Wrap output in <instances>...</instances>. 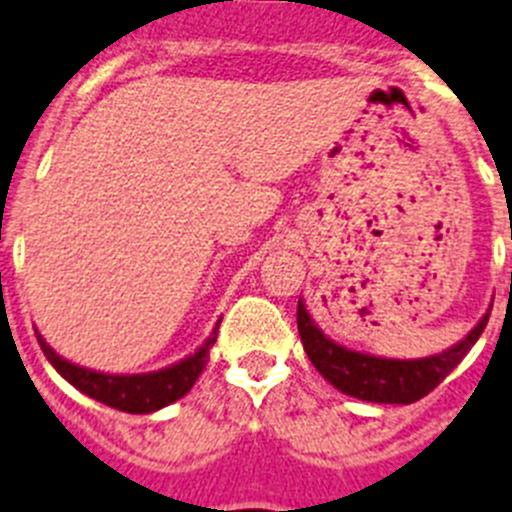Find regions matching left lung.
Here are the masks:
<instances>
[{
	"mask_svg": "<svg viewBox=\"0 0 512 512\" xmlns=\"http://www.w3.org/2000/svg\"><path fill=\"white\" fill-rule=\"evenodd\" d=\"M487 320H490V310L469 330L467 338H461L456 346L436 356L382 359V356L361 354V351H351L341 343L330 341L323 330L312 323L305 302H297V330H300L302 346L312 366L343 395L366 402H384V405H410L436 390L438 384L454 372V366L469 354V348L482 336Z\"/></svg>",
	"mask_w": 512,
	"mask_h": 512,
	"instance_id": "8db88e82",
	"label": "left lung"
}]
</instances>
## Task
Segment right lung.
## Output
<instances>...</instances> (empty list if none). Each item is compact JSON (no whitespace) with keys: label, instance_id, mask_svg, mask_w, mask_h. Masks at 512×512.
Returning <instances> with one entry per match:
<instances>
[{"label":"right lung","instance_id":"1","mask_svg":"<svg viewBox=\"0 0 512 512\" xmlns=\"http://www.w3.org/2000/svg\"><path fill=\"white\" fill-rule=\"evenodd\" d=\"M217 328L210 333L205 343H202L192 356L176 361V364L166 366V369H158V372L148 374H102L92 372V369H84L79 364H71L63 356H58L45 338L40 333L38 336L40 348H43L45 359L51 361L53 369L61 374L66 382H71L79 392L89 395L92 400L102 402V405H110V408L122 410V413L133 415H146L156 413V410L166 408L171 402H176L179 397L187 395L194 387V382L200 379L202 369H205L207 359H210V348L217 338Z\"/></svg>","mask_w":512,"mask_h":512}]
</instances>
